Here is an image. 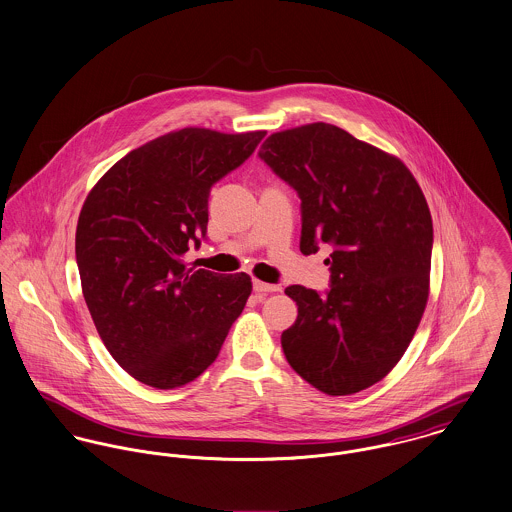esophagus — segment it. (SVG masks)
<instances>
[{"instance_id":"34e87169","label":"esophagus","mask_w":512,"mask_h":512,"mask_svg":"<svg viewBox=\"0 0 512 512\" xmlns=\"http://www.w3.org/2000/svg\"><path fill=\"white\" fill-rule=\"evenodd\" d=\"M281 287L276 283H266V281H260V279H254V291H260V293H274L279 291Z\"/></svg>"}]
</instances>
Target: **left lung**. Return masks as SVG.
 Segmentation results:
<instances>
[{"instance_id": "obj_1", "label": "left lung", "mask_w": 512, "mask_h": 512, "mask_svg": "<svg viewBox=\"0 0 512 512\" xmlns=\"http://www.w3.org/2000/svg\"><path fill=\"white\" fill-rule=\"evenodd\" d=\"M258 156L301 199V252L332 246L325 295L285 289L299 315L281 334L283 354L326 395L368 389L401 360L428 301L424 193L399 158L328 123L274 133Z\"/></svg>"}]
</instances>
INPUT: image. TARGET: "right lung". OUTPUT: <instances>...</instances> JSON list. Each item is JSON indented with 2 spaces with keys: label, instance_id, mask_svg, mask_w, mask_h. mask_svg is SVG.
Returning a JSON list of instances; mask_svg holds the SVG:
<instances>
[{
  "label": "right lung",
  "instance_id": "obj_1",
  "mask_svg": "<svg viewBox=\"0 0 512 512\" xmlns=\"http://www.w3.org/2000/svg\"><path fill=\"white\" fill-rule=\"evenodd\" d=\"M266 131L187 127L131 150L93 186L80 211L76 262L105 348L140 383L182 387L205 372L246 299V274L184 264L207 234L209 193Z\"/></svg>",
  "mask_w": 512,
  "mask_h": 512
}]
</instances>
